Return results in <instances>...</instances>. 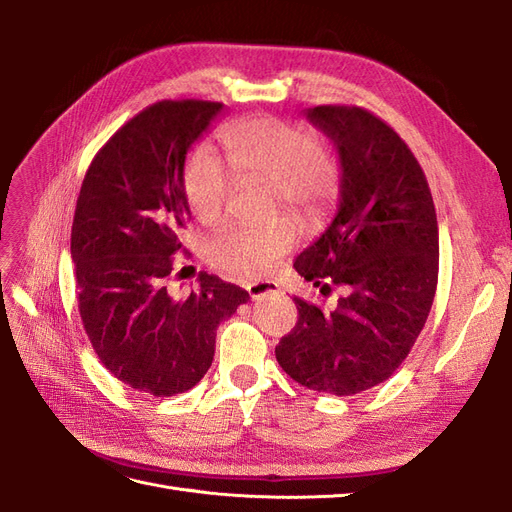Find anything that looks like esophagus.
<instances>
[{"mask_svg":"<svg viewBox=\"0 0 512 512\" xmlns=\"http://www.w3.org/2000/svg\"><path fill=\"white\" fill-rule=\"evenodd\" d=\"M247 292H250V297L254 301H258L265 297H273V294H282V288L277 286V282L265 280V282H252L250 286H247Z\"/></svg>","mask_w":512,"mask_h":512,"instance_id":"34e87169","label":"esophagus"}]
</instances>
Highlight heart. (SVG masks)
I'll list each match as a JSON object with an SVG mask.
<instances>
[{
  "label": "heart",
  "mask_w": 512,
  "mask_h": 512,
  "mask_svg": "<svg viewBox=\"0 0 512 512\" xmlns=\"http://www.w3.org/2000/svg\"><path fill=\"white\" fill-rule=\"evenodd\" d=\"M226 164L237 179L267 181L273 209H286L301 222H314L337 194V168L316 136L299 123L273 117L239 119L218 134ZM232 178L220 160L198 153L185 168L183 192L194 218L215 224L226 209ZM297 243L290 220L262 228H228L207 243V258L239 280L271 273Z\"/></svg>",
  "instance_id": "obj_1"
}]
</instances>
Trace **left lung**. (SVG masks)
<instances>
[{
	"mask_svg": "<svg viewBox=\"0 0 512 512\" xmlns=\"http://www.w3.org/2000/svg\"><path fill=\"white\" fill-rule=\"evenodd\" d=\"M305 117L339 156L333 222L294 260L331 312L294 297L299 320L275 348L286 374L337 397L393 376L423 331L438 286V218L421 164L399 134L361 106H314Z\"/></svg>",
	"mask_w": 512,
	"mask_h": 512,
	"instance_id": "1",
	"label": "left lung"
}]
</instances>
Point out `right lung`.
<instances>
[{"instance_id": "obj_1", "label": "right lung", "mask_w": 512, "mask_h": 512, "mask_svg": "<svg viewBox=\"0 0 512 512\" xmlns=\"http://www.w3.org/2000/svg\"><path fill=\"white\" fill-rule=\"evenodd\" d=\"M222 106H147L96 153L76 200L70 254L85 333L117 380L153 397H173L200 382L220 322L250 299L209 273H200L185 299L166 290L190 222L185 156Z\"/></svg>"}]
</instances>
